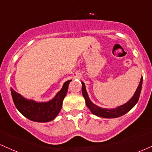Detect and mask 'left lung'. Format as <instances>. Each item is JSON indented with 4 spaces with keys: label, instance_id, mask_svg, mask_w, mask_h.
<instances>
[{
    "label": "left lung",
    "instance_id": "8db88e82",
    "mask_svg": "<svg viewBox=\"0 0 152 152\" xmlns=\"http://www.w3.org/2000/svg\"><path fill=\"white\" fill-rule=\"evenodd\" d=\"M142 77L141 78L140 83L139 84L137 89L136 92L134 94L132 98L129 100L127 103H126L124 105H122L120 107H117L115 109H105V108H101V107H98L94 105L92 102L89 100L88 96L86 90L85 84L83 82H82V94L86 100V103L87 107L90 109L91 113L93 114L96 115L98 117H101V118H115L120 117L123 115H125L127 112H129L130 110L134 106L136 105L137 103L139 98H140L141 90H142Z\"/></svg>",
    "mask_w": 152,
    "mask_h": 152
}]
</instances>
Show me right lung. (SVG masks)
I'll list each match as a JSON object with an SVG mask.
<instances>
[{"label":"right lung","instance_id":"obj_1","mask_svg":"<svg viewBox=\"0 0 152 152\" xmlns=\"http://www.w3.org/2000/svg\"><path fill=\"white\" fill-rule=\"evenodd\" d=\"M71 81V80L65 82L61 90L56 94L54 99L47 103H37L34 100H28L11 88L15 105L24 116L32 121L39 122L51 121L57 116L61 110L63 100Z\"/></svg>","mask_w":152,"mask_h":152}]
</instances>
